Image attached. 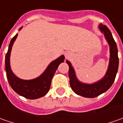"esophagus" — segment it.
Returning <instances> with one entry per match:
<instances>
[{
	"instance_id": "1",
	"label": "esophagus",
	"mask_w": 123,
	"mask_h": 123,
	"mask_svg": "<svg viewBox=\"0 0 123 123\" xmlns=\"http://www.w3.org/2000/svg\"><path fill=\"white\" fill-rule=\"evenodd\" d=\"M65 55H66V57H68V55L67 54V53H66Z\"/></svg>"
}]
</instances>
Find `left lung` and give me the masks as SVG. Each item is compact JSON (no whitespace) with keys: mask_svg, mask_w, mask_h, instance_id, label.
<instances>
[{"mask_svg":"<svg viewBox=\"0 0 123 123\" xmlns=\"http://www.w3.org/2000/svg\"><path fill=\"white\" fill-rule=\"evenodd\" d=\"M99 28L104 33L110 49V64L106 74L103 79L98 82L90 85L79 82L75 76V73L71 64L70 62L66 61V63L69 66L68 75L70 87L77 94L86 98H94L99 96L102 93L106 92L114 81L118 68V49L116 42L112 37L111 31H110L107 26L103 25L102 24L99 25Z\"/></svg>","mask_w":123,"mask_h":123,"instance_id":"obj_1","label":"left lung"}]
</instances>
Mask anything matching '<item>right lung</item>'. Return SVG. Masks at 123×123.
<instances>
[{
	"mask_svg": "<svg viewBox=\"0 0 123 123\" xmlns=\"http://www.w3.org/2000/svg\"><path fill=\"white\" fill-rule=\"evenodd\" d=\"M20 29H21V28ZM17 36L18 35L16 34L12 39L9 45L8 51L5 56V70L8 82L15 92L19 95L25 97L26 98L36 99L44 97L49 91L52 78L59 64L64 62L65 57L64 55H62L59 58L51 62L49 65L48 68L46 69L44 73L35 79L22 80L18 78L12 73L9 64L11 50Z\"/></svg>",
	"mask_w": 123,
	"mask_h": 123,
	"instance_id": "add662e5",
	"label": "right lung"
}]
</instances>
